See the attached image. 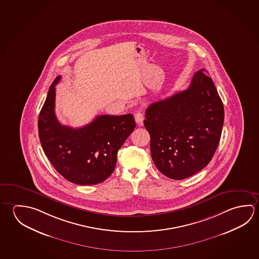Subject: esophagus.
Masks as SVG:
<instances>
[{"label":"esophagus","instance_id":"34e87169","mask_svg":"<svg viewBox=\"0 0 259 259\" xmlns=\"http://www.w3.org/2000/svg\"><path fill=\"white\" fill-rule=\"evenodd\" d=\"M144 114L142 112H137L136 113V115H135V120H136V123L141 126L142 124H143V122H144Z\"/></svg>","mask_w":259,"mask_h":259}]
</instances>
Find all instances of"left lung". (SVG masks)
Returning a JSON list of instances; mask_svg holds the SVG:
<instances>
[{
	"mask_svg": "<svg viewBox=\"0 0 259 259\" xmlns=\"http://www.w3.org/2000/svg\"><path fill=\"white\" fill-rule=\"evenodd\" d=\"M224 114L222 100L204 69L194 74L185 91L151 104L144 124L159 171L182 180L206 166L220 141Z\"/></svg>",
	"mask_w": 259,
	"mask_h": 259,
	"instance_id": "8db88e82",
	"label": "left lung"
}]
</instances>
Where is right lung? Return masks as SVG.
Returning <instances> with one entry per match:
<instances>
[{
  "label": "right lung",
  "instance_id": "obj_1",
  "mask_svg": "<svg viewBox=\"0 0 259 259\" xmlns=\"http://www.w3.org/2000/svg\"><path fill=\"white\" fill-rule=\"evenodd\" d=\"M51 84L39 119L38 132L42 149L55 170L76 185L105 181L113 172L117 152L136 128L134 115H98L87 125H62L55 113V85Z\"/></svg>",
  "mask_w": 259,
  "mask_h": 259
}]
</instances>
